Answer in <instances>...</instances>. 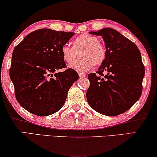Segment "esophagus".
<instances>
[{"label":"esophagus","instance_id":"1","mask_svg":"<svg viewBox=\"0 0 157 157\" xmlns=\"http://www.w3.org/2000/svg\"><path fill=\"white\" fill-rule=\"evenodd\" d=\"M78 76H79V77H80V78H84V77L86 76V74H83V73L79 72L78 73Z\"/></svg>","mask_w":157,"mask_h":157}]
</instances>
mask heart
Instances as JSON below:
<instances>
[{"label": "heart", "instance_id": "1", "mask_svg": "<svg viewBox=\"0 0 157 157\" xmlns=\"http://www.w3.org/2000/svg\"><path fill=\"white\" fill-rule=\"evenodd\" d=\"M73 47L67 44L61 48V56L66 63H71L79 52L80 59L69 66L77 71L84 72L91 69L94 66H100L106 60L107 50L104 43L98 40L97 36L83 33L77 36L72 41Z\"/></svg>", "mask_w": 157, "mask_h": 157}]
</instances>
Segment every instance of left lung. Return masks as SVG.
Masks as SVG:
<instances>
[{
	"instance_id": "1",
	"label": "left lung",
	"mask_w": 157,
	"mask_h": 157,
	"mask_svg": "<svg viewBox=\"0 0 157 157\" xmlns=\"http://www.w3.org/2000/svg\"><path fill=\"white\" fill-rule=\"evenodd\" d=\"M89 33L101 36L107 54L96 74L88 75V103L101 114L119 115L128 110L142 93L145 68L141 53L134 43L113 29Z\"/></svg>"
}]
</instances>
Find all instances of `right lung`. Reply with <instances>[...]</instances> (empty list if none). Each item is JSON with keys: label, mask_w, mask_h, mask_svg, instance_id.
Returning a JSON list of instances; mask_svg holds the SVG:
<instances>
[{"label": "right lung", "mask_w": 157, "mask_h": 157, "mask_svg": "<svg viewBox=\"0 0 157 157\" xmlns=\"http://www.w3.org/2000/svg\"><path fill=\"white\" fill-rule=\"evenodd\" d=\"M74 33L48 29L28 34L13 51L10 78L19 104L33 114L45 117L63 107L78 74L66 68L61 48ZM63 72L57 73L58 70Z\"/></svg>", "instance_id": "right-lung-1"}]
</instances>
